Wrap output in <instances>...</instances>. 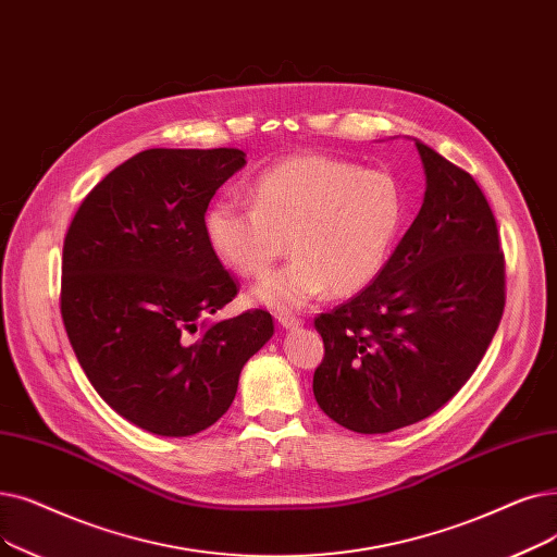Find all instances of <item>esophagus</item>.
I'll use <instances>...</instances> for the list:
<instances>
[{"label":"esophagus","instance_id":"1","mask_svg":"<svg viewBox=\"0 0 557 557\" xmlns=\"http://www.w3.org/2000/svg\"><path fill=\"white\" fill-rule=\"evenodd\" d=\"M277 323L284 327V330H296L302 325V321L298 317H292V313H277Z\"/></svg>","mask_w":557,"mask_h":557}]
</instances>
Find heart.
Instances as JSON below:
<instances>
[{
    "label": "heart",
    "mask_w": 557,
    "mask_h": 557,
    "mask_svg": "<svg viewBox=\"0 0 557 557\" xmlns=\"http://www.w3.org/2000/svg\"><path fill=\"white\" fill-rule=\"evenodd\" d=\"M252 205L213 200L202 219L211 255L238 275H261L282 250L292 259L265 275L252 300L300 309L325 288L350 296L384 269L405 219L398 180L323 154L288 157L250 184Z\"/></svg>",
    "instance_id": "1"
}]
</instances>
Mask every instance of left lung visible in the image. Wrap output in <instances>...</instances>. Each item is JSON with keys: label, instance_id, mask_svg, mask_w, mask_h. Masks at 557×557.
<instances>
[{"label": "left lung", "instance_id": "1", "mask_svg": "<svg viewBox=\"0 0 557 557\" xmlns=\"http://www.w3.org/2000/svg\"><path fill=\"white\" fill-rule=\"evenodd\" d=\"M414 145L425 193L412 227L367 288L313 321L325 344L313 396L332 421L361 434L444 407L478 369L505 307L487 198L462 168Z\"/></svg>", "mask_w": 557, "mask_h": 557}]
</instances>
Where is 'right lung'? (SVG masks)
Here are the masks:
<instances>
[{"label": "right lung", "instance_id": "add662e5", "mask_svg": "<svg viewBox=\"0 0 557 557\" xmlns=\"http://www.w3.org/2000/svg\"><path fill=\"white\" fill-rule=\"evenodd\" d=\"M246 152L145 150L82 202L63 244L61 317L104 403L161 437L219 421L246 361L273 336L269 311L209 321L236 284L205 240L211 198Z\"/></svg>", "mask_w": 557, "mask_h": 557}]
</instances>
